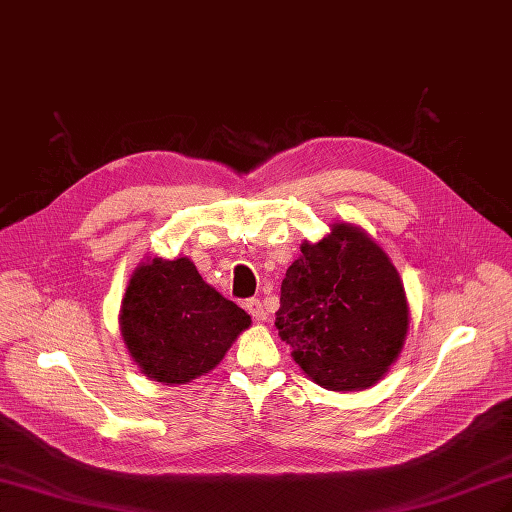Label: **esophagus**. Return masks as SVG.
I'll return each instance as SVG.
<instances>
[{
  "mask_svg": "<svg viewBox=\"0 0 512 512\" xmlns=\"http://www.w3.org/2000/svg\"><path fill=\"white\" fill-rule=\"evenodd\" d=\"M245 309H247V312H250V316H252L254 320H258V322H265V320H267V309H265V305H262L258 299L245 301Z\"/></svg>",
  "mask_w": 512,
  "mask_h": 512,
  "instance_id": "esophagus-1",
  "label": "esophagus"
}]
</instances>
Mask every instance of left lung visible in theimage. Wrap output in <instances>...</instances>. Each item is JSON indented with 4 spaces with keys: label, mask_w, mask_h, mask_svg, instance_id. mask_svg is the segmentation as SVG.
<instances>
[{
    "label": "left lung",
    "mask_w": 512,
    "mask_h": 512,
    "mask_svg": "<svg viewBox=\"0 0 512 512\" xmlns=\"http://www.w3.org/2000/svg\"><path fill=\"white\" fill-rule=\"evenodd\" d=\"M410 309L391 258L367 232L333 224L282 282L275 327L305 374L331 391L374 386L397 359Z\"/></svg>",
    "instance_id": "8db88e82"
}]
</instances>
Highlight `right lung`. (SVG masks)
<instances>
[{"label":"right lung","instance_id":"obj_1","mask_svg":"<svg viewBox=\"0 0 512 512\" xmlns=\"http://www.w3.org/2000/svg\"><path fill=\"white\" fill-rule=\"evenodd\" d=\"M119 324L123 344L147 378L185 384L209 374L252 318L211 288L183 256L151 258L136 267Z\"/></svg>","mask_w":512,"mask_h":512}]
</instances>
